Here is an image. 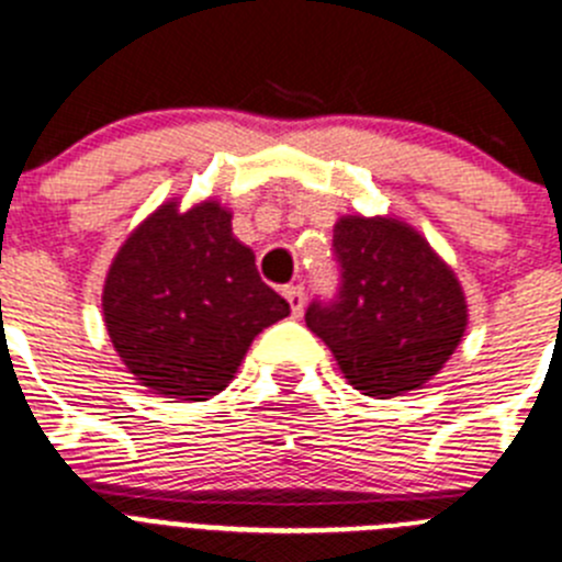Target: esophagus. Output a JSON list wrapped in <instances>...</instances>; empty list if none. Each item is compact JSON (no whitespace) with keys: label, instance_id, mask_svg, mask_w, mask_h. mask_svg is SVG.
<instances>
[{"label":"esophagus","instance_id":"1","mask_svg":"<svg viewBox=\"0 0 562 562\" xmlns=\"http://www.w3.org/2000/svg\"><path fill=\"white\" fill-rule=\"evenodd\" d=\"M284 297H286V303H290L292 314H295V317H301V314H303V303H306V290H303L301 284L284 286Z\"/></svg>","mask_w":562,"mask_h":562}]
</instances>
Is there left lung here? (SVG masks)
Listing matches in <instances>:
<instances>
[{"instance_id":"8db88e82","label":"left lung","mask_w":562,"mask_h":562,"mask_svg":"<svg viewBox=\"0 0 562 562\" xmlns=\"http://www.w3.org/2000/svg\"><path fill=\"white\" fill-rule=\"evenodd\" d=\"M339 292L306 308V325L341 375L370 397L430 381L467 330L456 272L419 232L394 217L345 215L334 226Z\"/></svg>"}]
</instances>
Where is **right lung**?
Returning <instances> with one entry per match:
<instances>
[{"mask_svg": "<svg viewBox=\"0 0 562 562\" xmlns=\"http://www.w3.org/2000/svg\"><path fill=\"white\" fill-rule=\"evenodd\" d=\"M101 308L135 381L192 403L223 392L254 336L290 314L217 201L148 215L112 259Z\"/></svg>", "mask_w": 562, "mask_h": 562, "instance_id": "right-lung-1", "label": "right lung"}]
</instances>
